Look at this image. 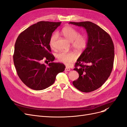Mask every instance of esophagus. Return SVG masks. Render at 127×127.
Returning <instances> with one entry per match:
<instances>
[{"mask_svg": "<svg viewBox=\"0 0 127 127\" xmlns=\"http://www.w3.org/2000/svg\"><path fill=\"white\" fill-rule=\"evenodd\" d=\"M70 70V69L69 68H68V67H66V68H65V70H64V71H69Z\"/></svg>", "mask_w": 127, "mask_h": 127, "instance_id": "1", "label": "esophagus"}]
</instances>
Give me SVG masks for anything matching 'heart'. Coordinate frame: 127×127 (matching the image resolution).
I'll return each mask as SVG.
<instances>
[{"label": "heart", "mask_w": 127, "mask_h": 127, "mask_svg": "<svg viewBox=\"0 0 127 127\" xmlns=\"http://www.w3.org/2000/svg\"><path fill=\"white\" fill-rule=\"evenodd\" d=\"M61 33L69 41L72 42V47L77 50L81 51L86 48L87 43L86 37L79 35L78 31L75 28L71 26H66L61 31ZM57 38V33H54L51 37L49 41V45L51 48L54 47ZM57 58L60 62L68 65L76 59L77 55L73 52H61L57 55Z\"/></svg>", "instance_id": "obj_1"}]
</instances>
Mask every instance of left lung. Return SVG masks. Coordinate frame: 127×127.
<instances>
[{"label":"left lung","mask_w":127,"mask_h":127,"mask_svg":"<svg viewBox=\"0 0 127 127\" xmlns=\"http://www.w3.org/2000/svg\"><path fill=\"white\" fill-rule=\"evenodd\" d=\"M69 24L83 27L88 37L86 47L75 64L74 70L78 72L79 78L72 82L73 85L83 92L94 91L102 86L112 71L114 58L112 40L104 30L92 22Z\"/></svg>","instance_id":"left-lung-1"}]
</instances>
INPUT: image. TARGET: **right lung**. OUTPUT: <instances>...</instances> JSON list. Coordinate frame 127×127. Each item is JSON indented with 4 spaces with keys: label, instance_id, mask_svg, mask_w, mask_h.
<instances>
[{
    "label": "right lung",
    "instance_id": "obj_1",
    "mask_svg": "<svg viewBox=\"0 0 127 127\" xmlns=\"http://www.w3.org/2000/svg\"><path fill=\"white\" fill-rule=\"evenodd\" d=\"M61 22L41 21L29 27L18 35L15 44L13 60L17 75L23 83L34 90L45 89L54 83L56 76L65 66L52 63L49 45L52 33ZM43 60L50 61L48 66Z\"/></svg>",
    "mask_w": 127,
    "mask_h": 127
}]
</instances>
